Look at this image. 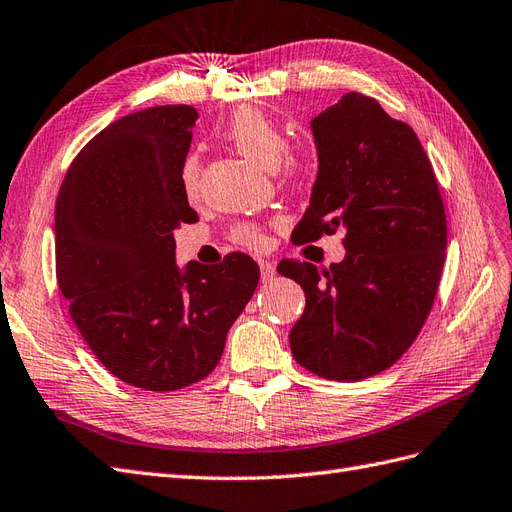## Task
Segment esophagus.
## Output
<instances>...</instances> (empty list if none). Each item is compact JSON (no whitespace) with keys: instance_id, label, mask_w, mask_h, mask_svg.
I'll list each match as a JSON object with an SVG mask.
<instances>
[{"instance_id":"1","label":"esophagus","mask_w":512,"mask_h":512,"mask_svg":"<svg viewBox=\"0 0 512 512\" xmlns=\"http://www.w3.org/2000/svg\"><path fill=\"white\" fill-rule=\"evenodd\" d=\"M259 270H261V281H272L274 279V274H277V266L272 264V261H268V259H261L259 261Z\"/></svg>"}]
</instances>
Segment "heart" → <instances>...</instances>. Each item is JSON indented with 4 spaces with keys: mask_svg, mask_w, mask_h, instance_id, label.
<instances>
[{
    "mask_svg": "<svg viewBox=\"0 0 512 512\" xmlns=\"http://www.w3.org/2000/svg\"><path fill=\"white\" fill-rule=\"evenodd\" d=\"M225 136L231 144L238 149L244 157L255 162L257 166L274 170L281 162L287 151V136L283 127L270 119L266 112L257 108H240L235 110L227 123ZM307 160L303 155H287L285 157V177L290 181H298L305 175ZM199 173H201V160L196 153H190L181 164V186L186 194H194L199 188ZM231 238L248 248L264 246L266 238L264 233L253 222H242L233 229Z\"/></svg>",
    "mask_w": 512,
    "mask_h": 512,
    "instance_id": "b5f03b06",
    "label": "heart"
}]
</instances>
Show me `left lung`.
Masks as SVG:
<instances>
[{
  "label": "left lung",
  "instance_id": "obj_1",
  "mask_svg": "<svg viewBox=\"0 0 512 512\" xmlns=\"http://www.w3.org/2000/svg\"><path fill=\"white\" fill-rule=\"evenodd\" d=\"M318 179L294 244L344 231L331 268L283 259L305 290L290 346L305 370L361 381L391 368L422 331L437 296L448 222L435 170L415 131L381 103L346 93L311 121Z\"/></svg>",
  "mask_w": 512,
  "mask_h": 512
}]
</instances>
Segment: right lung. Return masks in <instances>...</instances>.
<instances>
[{
  "label": "right lung",
  "instance_id": "right-lung-1",
  "mask_svg": "<svg viewBox=\"0 0 512 512\" xmlns=\"http://www.w3.org/2000/svg\"><path fill=\"white\" fill-rule=\"evenodd\" d=\"M196 119L192 106H155L110 123L56 201V277L77 331L103 368L147 391L212 374L259 283L244 253L175 264V229L199 220L181 186Z\"/></svg>",
  "mask_w": 512,
  "mask_h": 512
}]
</instances>
